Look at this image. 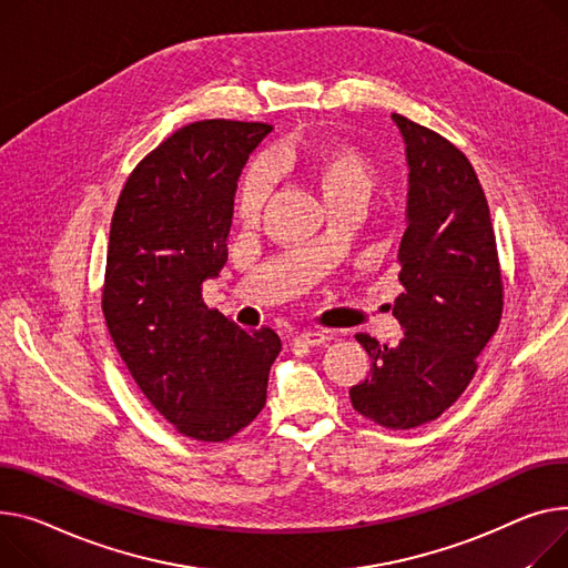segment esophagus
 Segmentation results:
<instances>
[{
	"label": "esophagus",
	"mask_w": 568,
	"mask_h": 568,
	"mask_svg": "<svg viewBox=\"0 0 568 568\" xmlns=\"http://www.w3.org/2000/svg\"><path fill=\"white\" fill-rule=\"evenodd\" d=\"M331 333L328 331H320V328H306L292 337L294 345H306V347H320L324 343H328Z\"/></svg>",
	"instance_id": "obj_1"
}]
</instances>
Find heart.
<instances>
[{"mask_svg":"<svg viewBox=\"0 0 568 568\" xmlns=\"http://www.w3.org/2000/svg\"><path fill=\"white\" fill-rule=\"evenodd\" d=\"M315 175L326 194L345 192V189L372 186V166L354 148H328L313 160ZM274 162L272 158H257L242 175L235 210L242 221H253L264 203H267L274 186Z\"/></svg>","mask_w":568,"mask_h":568,"instance_id":"b5f03b06","label":"heart"}]
</instances>
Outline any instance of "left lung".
Segmentation results:
<instances>
[{
  "instance_id": "obj_1",
  "label": "left lung",
  "mask_w": 568,
  "mask_h": 568,
  "mask_svg": "<svg viewBox=\"0 0 568 568\" xmlns=\"http://www.w3.org/2000/svg\"><path fill=\"white\" fill-rule=\"evenodd\" d=\"M408 162L406 231L393 315L397 347L358 333L372 358L349 390L363 418L413 429L436 420L473 382L477 356L500 326L503 272L477 173L462 150L434 130L393 113Z\"/></svg>"
}]
</instances>
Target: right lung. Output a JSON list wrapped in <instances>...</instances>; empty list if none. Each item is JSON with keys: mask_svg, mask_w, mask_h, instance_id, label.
Returning <instances> with one entry per match:
<instances>
[{"mask_svg": "<svg viewBox=\"0 0 568 568\" xmlns=\"http://www.w3.org/2000/svg\"><path fill=\"white\" fill-rule=\"evenodd\" d=\"M267 123L210 119L173 132L134 166L113 210L102 313L132 379L194 440L221 443L267 402L274 328L244 331L203 301L229 260L237 178Z\"/></svg>", "mask_w": 568, "mask_h": 568, "instance_id": "add662e5", "label": "right lung"}]
</instances>
